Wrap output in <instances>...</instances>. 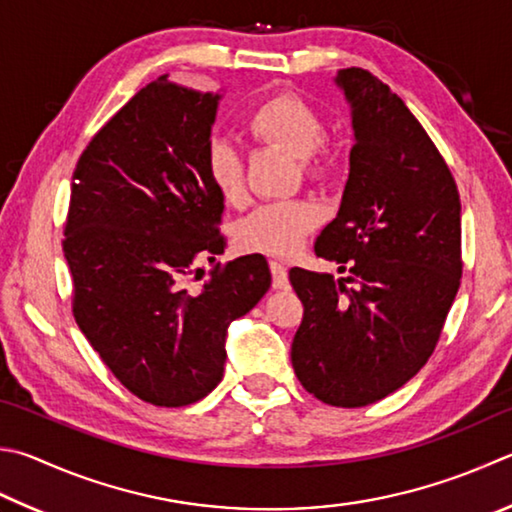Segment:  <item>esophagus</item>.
<instances>
[{"label":"esophagus","instance_id":"obj_1","mask_svg":"<svg viewBox=\"0 0 512 512\" xmlns=\"http://www.w3.org/2000/svg\"><path fill=\"white\" fill-rule=\"evenodd\" d=\"M271 273H273V286L275 288H286L288 286V273H286V266L282 262L273 259Z\"/></svg>","mask_w":512,"mask_h":512}]
</instances>
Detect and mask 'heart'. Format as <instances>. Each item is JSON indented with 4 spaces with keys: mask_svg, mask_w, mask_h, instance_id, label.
Wrapping results in <instances>:
<instances>
[{
    "mask_svg": "<svg viewBox=\"0 0 512 512\" xmlns=\"http://www.w3.org/2000/svg\"><path fill=\"white\" fill-rule=\"evenodd\" d=\"M250 141L297 156L309 181H322L333 170V152L324 143V120L309 100L293 91H277L250 111L246 120ZM208 179L228 206H244L248 199L244 163L232 147L217 143L208 152ZM318 210L306 201L268 203L241 221L239 244L268 255H291L318 224Z\"/></svg>",
    "mask_w": 512,
    "mask_h": 512,
    "instance_id": "b5f03b06",
    "label": "heart"
}]
</instances>
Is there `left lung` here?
<instances>
[{"instance_id":"obj_1","label":"left lung","mask_w":512,"mask_h":512,"mask_svg":"<svg viewBox=\"0 0 512 512\" xmlns=\"http://www.w3.org/2000/svg\"><path fill=\"white\" fill-rule=\"evenodd\" d=\"M336 82L356 143L315 255L351 277L288 271L304 304L291 362L318 401L362 407L416 376L441 338L463 271L461 201L448 163L392 89L360 67L340 69Z\"/></svg>"}]
</instances>
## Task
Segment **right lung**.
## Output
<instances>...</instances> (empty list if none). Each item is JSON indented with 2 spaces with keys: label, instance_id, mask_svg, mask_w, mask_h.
Listing matches in <instances>:
<instances>
[{
  "label": "right lung",
  "instance_id": "right-lung-1",
  "mask_svg": "<svg viewBox=\"0 0 512 512\" xmlns=\"http://www.w3.org/2000/svg\"><path fill=\"white\" fill-rule=\"evenodd\" d=\"M219 94L156 78L116 111L73 170L62 250L73 318L129 392L156 407L201 401L219 385L226 331L271 288L262 255L217 264L199 291V257L224 253V199L208 179Z\"/></svg>",
  "mask_w": 512,
  "mask_h": 512
}]
</instances>
